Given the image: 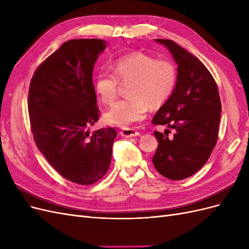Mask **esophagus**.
<instances>
[{"label":"esophagus","mask_w":249,"mask_h":249,"mask_svg":"<svg viewBox=\"0 0 249 249\" xmlns=\"http://www.w3.org/2000/svg\"><path fill=\"white\" fill-rule=\"evenodd\" d=\"M140 133L138 131H136L135 129H131V127H124L122 131H120V135L126 138H130V137H135V136H138Z\"/></svg>","instance_id":"obj_1"}]
</instances>
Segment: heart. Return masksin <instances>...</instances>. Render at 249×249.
Segmentation results:
<instances>
[{
    "mask_svg": "<svg viewBox=\"0 0 249 249\" xmlns=\"http://www.w3.org/2000/svg\"><path fill=\"white\" fill-rule=\"evenodd\" d=\"M119 81H131L129 96L113 104L105 119L126 127L146 116L149 104L158 107L168 100L177 83V69L169 60H156L144 53L122 56L113 63V72L101 70L95 77V91L103 104L110 105L116 99Z\"/></svg>",
    "mask_w": 249,
    "mask_h": 249,
    "instance_id": "1",
    "label": "heart"
}]
</instances>
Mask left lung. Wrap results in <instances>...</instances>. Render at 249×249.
Instances as JSON below:
<instances>
[{"instance_id":"left-lung-1","label":"left lung","mask_w":249,"mask_h":249,"mask_svg":"<svg viewBox=\"0 0 249 249\" xmlns=\"http://www.w3.org/2000/svg\"><path fill=\"white\" fill-rule=\"evenodd\" d=\"M167 47L178 63V81L170 97L153 118L155 125L175 130L172 137L155 131L159 145L153 157L158 172L172 180L197 172L217 143L221 113L219 91L201 61L170 39H156Z\"/></svg>"}]
</instances>
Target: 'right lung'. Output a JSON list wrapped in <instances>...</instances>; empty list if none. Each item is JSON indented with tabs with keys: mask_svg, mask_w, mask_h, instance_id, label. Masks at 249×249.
Returning a JSON list of instances; mask_svg holds the SVG:
<instances>
[{
	"mask_svg": "<svg viewBox=\"0 0 249 249\" xmlns=\"http://www.w3.org/2000/svg\"><path fill=\"white\" fill-rule=\"evenodd\" d=\"M105 48L96 38L64 42L37 67L29 87L37 147L60 176L84 186L106 175L117 136L114 127L87 130L100 118L92 72Z\"/></svg>",
	"mask_w": 249,
	"mask_h": 249,
	"instance_id": "obj_1",
	"label": "right lung"
}]
</instances>
